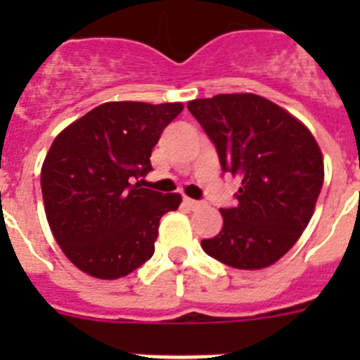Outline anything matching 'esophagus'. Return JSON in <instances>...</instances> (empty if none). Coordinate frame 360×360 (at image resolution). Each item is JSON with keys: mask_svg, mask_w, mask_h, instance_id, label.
<instances>
[{"mask_svg": "<svg viewBox=\"0 0 360 360\" xmlns=\"http://www.w3.org/2000/svg\"><path fill=\"white\" fill-rule=\"evenodd\" d=\"M184 203H186L189 209H196L202 205V202H198V200H193V198H184Z\"/></svg>", "mask_w": 360, "mask_h": 360, "instance_id": "34e87169", "label": "esophagus"}]
</instances>
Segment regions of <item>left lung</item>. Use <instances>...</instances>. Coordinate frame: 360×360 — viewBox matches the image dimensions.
Returning a JSON list of instances; mask_svg holds the SVG:
<instances>
[{
    "mask_svg": "<svg viewBox=\"0 0 360 360\" xmlns=\"http://www.w3.org/2000/svg\"><path fill=\"white\" fill-rule=\"evenodd\" d=\"M218 153L224 173L240 178L236 207L219 209L224 227L202 240L205 254L256 270L294 247L310 221L324 178L316 139L297 119L254 94H224L187 104Z\"/></svg>",
    "mask_w": 360,
    "mask_h": 360,
    "instance_id": "8db88e82",
    "label": "left lung"
}]
</instances>
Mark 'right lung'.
Instances as JSON below:
<instances>
[{
    "label": "right lung",
    "instance_id": "right-lung-1",
    "mask_svg": "<svg viewBox=\"0 0 360 360\" xmlns=\"http://www.w3.org/2000/svg\"><path fill=\"white\" fill-rule=\"evenodd\" d=\"M184 106L180 103H106L56 136L41 169L44 211L53 238L73 265L117 279L155 252L158 224L182 196L144 189L136 178Z\"/></svg>",
    "mask_w": 360,
    "mask_h": 360
}]
</instances>
